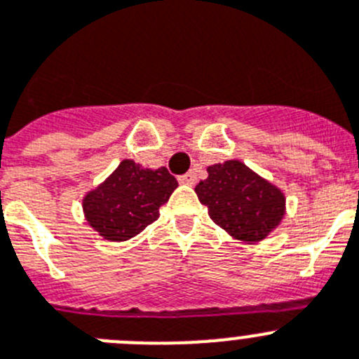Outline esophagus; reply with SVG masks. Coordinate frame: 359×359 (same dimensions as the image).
I'll list each match as a JSON object with an SVG mask.
<instances>
[{
    "mask_svg": "<svg viewBox=\"0 0 359 359\" xmlns=\"http://www.w3.org/2000/svg\"><path fill=\"white\" fill-rule=\"evenodd\" d=\"M195 180H196V175L193 172H187V173H184V175L179 177V182L186 184V186H193V184H195Z\"/></svg>",
    "mask_w": 359,
    "mask_h": 359,
    "instance_id": "1",
    "label": "esophagus"
}]
</instances>
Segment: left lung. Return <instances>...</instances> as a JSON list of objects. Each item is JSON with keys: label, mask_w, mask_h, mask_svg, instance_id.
Segmentation results:
<instances>
[{"label": "left lung", "mask_w": 359, "mask_h": 359, "mask_svg": "<svg viewBox=\"0 0 359 359\" xmlns=\"http://www.w3.org/2000/svg\"><path fill=\"white\" fill-rule=\"evenodd\" d=\"M209 177L196 184L198 200L208 205L215 224L236 240L261 241L284 216V195L240 161L208 168Z\"/></svg>", "instance_id": "left-lung-1"}]
</instances>
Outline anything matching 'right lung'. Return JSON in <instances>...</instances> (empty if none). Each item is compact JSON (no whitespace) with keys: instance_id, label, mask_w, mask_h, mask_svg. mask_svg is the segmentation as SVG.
<instances>
[{"instance_id":"obj_1","label":"right lung","mask_w":359,"mask_h":359,"mask_svg":"<svg viewBox=\"0 0 359 359\" xmlns=\"http://www.w3.org/2000/svg\"><path fill=\"white\" fill-rule=\"evenodd\" d=\"M179 186L166 168L144 170L125 159L95 191L83 198V212L105 240L125 241L159 218V208Z\"/></svg>"}]
</instances>
